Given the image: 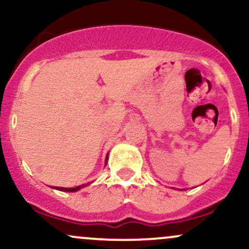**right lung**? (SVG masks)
I'll return each instance as SVG.
<instances>
[{
	"instance_id": "1",
	"label": "right lung",
	"mask_w": 249,
	"mask_h": 249,
	"mask_svg": "<svg viewBox=\"0 0 249 249\" xmlns=\"http://www.w3.org/2000/svg\"><path fill=\"white\" fill-rule=\"evenodd\" d=\"M82 187H83V185H81V186H77V187H72V188H64V187H55V186H53V188H56V190L64 191V192H76V191L81 190Z\"/></svg>"
}]
</instances>
